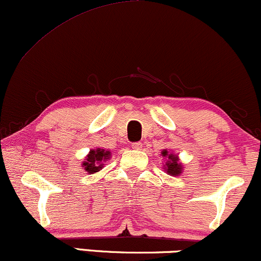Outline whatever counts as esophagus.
<instances>
[{"instance_id": "34e87169", "label": "esophagus", "mask_w": 261, "mask_h": 261, "mask_svg": "<svg viewBox=\"0 0 261 261\" xmlns=\"http://www.w3.org/2000/svg\"><path fill=\"white\" fill-rule=\"evenodd\" d=\"M141 147H143V144H141V143H133V144H132V149H134V150H141Z\"/></svg>"}]
</instances>
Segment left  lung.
I'll list each match as a JSON object with an SVG mask.
<instances>
[{"instance_id": "1", "label": "left lung", "mask_w": 261, "mask_h": 261, "mask_svg": "<svg viewBox=\"0 0 261 261\" xmlns=\"http://www.w3.org/2000/svg\"><path fill=\"white\" fill-rule=\"evenodd\" d=\"M162 156L167 157V162L165 165L166 172L168 173L169 175H180V173L182 172V166L181 163H179L178 156L174 155V153H168V151L163 150Z\"/></svg>"}]
</instances>
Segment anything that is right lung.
Here are the masks:
<instances>
[{
	"instance_id": "right-lung-1",
	"label": "right lung",
	"mask_w": 261,
	"mask_h": 261,
	"mask_svg": "<svg viewBox=\"0 0 261 261\" xmlns=\"http://www.w3.org/2000/svg\"><path fill=\"white\" fill-rule=\"evenodd\" d=\"M110 156H111V152L108 150H104V149L91 150L86 157V161H83L82 163L83 169H85L87 173H89V174L99 172V170L104 167V162H106V161L110 159Z\"/></svg>"
}]
</instances>
